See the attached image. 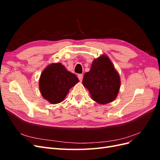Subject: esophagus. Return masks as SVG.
<instances>
[{"instance_id": "1", "label": "esophagus", "mask_w": 160, "mask_h": 160, "mask_svg": "<svg viewBox=\"0 0 160 160\" xmlns=\"http://www.w3.org/2000/svg\"><path fill=\"white\" fill-rule=\"evenodd\" d=\"M78 78H79L80 81H82V80H83V75H82V74H79L78 75Z\"/></svg>"}]
</instances>
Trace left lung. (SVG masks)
Here are the masks:
<instances>
[{"label":"left lung","instance_id":"1","mask_svg":"<svg viewBox=\"0 0 160 160\" xmlns=\"http://www.w3.org/2000/svg\"><path fill=\"white\" fill-rule=\"evenodd\" d=\"M83 84L95 101L106 104L116 98L121 81L113 63L108 56L103 55L94 59L90 71L84 75Z\"/></svg>","mask_w":160,"mask_h":160}]
</instances>
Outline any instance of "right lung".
<instances>
[{
  "instance_id": "right-lung-1",
  "label": "right lung",
  "mask_w": 160,
  "mask_h": 160,
  "mask_svg": "<svg viewBox=\"0 0 160 160\" xmlns=\"http://www.w3.org/2000/svg\"><path fill=\"white\" fill-rule=\"evenodd\" d=\"M79 82L77 77L67 71L60 62L47 66L39 79V89L43 98L52 104L61 103L69 90Z\"/></svg>"
}]
</instances>
